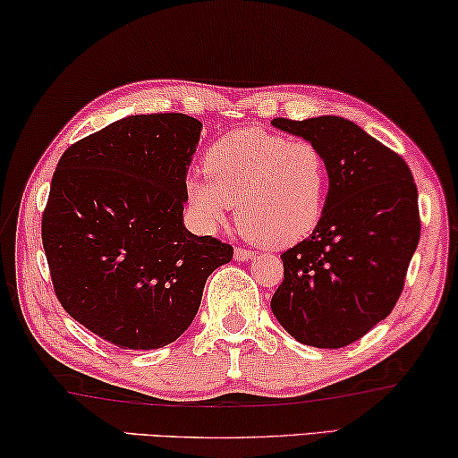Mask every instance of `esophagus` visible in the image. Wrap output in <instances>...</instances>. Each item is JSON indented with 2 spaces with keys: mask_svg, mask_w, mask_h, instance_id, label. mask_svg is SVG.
I'll return each instance as SVG.
<instances>
[{
  "mask_svg": "<svg viewBox=\"0 0 458 458\" xmlns=\"http://www.w3.org/2000/svg\"><path fill=\"white\" fill-rule=\"evenodd\" d=\"M234 259L236 261H250L252 252L247 249H234Z\"/></svg>",
  "mask_w": 458,
  "mask_h": 458,
  "instance_id": "1",
  "label": "esophagus"
}]
</instances>
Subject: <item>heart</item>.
Wrapping results in <instances>:
<instances>
[{
	"label": "heart",
	"instance_id": "heart-1",
	"mask_svg": "<svg viewBox=\"0 0 458 458\" xmlns=\"http://www.w3.org/2000/svg\"><path fill=\"white\" fill-rule=\"evenodd\" d=\"M206 176L185 182L189 209L203 230L228 220L265 249H290L318 228L329 193V164L317 143L259 127L222 135L203 158Z\"/></svg>",
	"mask_w": 458,
	"mask_h": 458
}]
</instances>
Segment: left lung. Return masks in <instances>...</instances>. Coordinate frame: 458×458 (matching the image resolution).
Here are the masks:
<instances>
[{
	"label": "left lung",
	"mask_w": 458,
	"mask_h": 458,
	"mask_svg": "<svg viewBox=\"0 0 458 458\" xmlns=\"http://www.w3.org/2000/svg\"><path fill=\"white\" fill-rule=\"evenodd\" d=\"M271 125L317 143L329 164L325 216L282 252L271 310L300 344L337 350L391 315L403 292L421 230L418 187L397 152L344 117Z\"/></svg>",
	"instance_id": "left-lung-1"
}]
</instances>
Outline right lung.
<instances>
[{
  "label": "right lung",
  "instance_id": "obj_1",
  "mask_svg": "<svg viewBox=\"0 0 458 458\" xmlns=\"http://www.w3.org/2000/svg\"><path fill=\"white\" fill-rule=\"evenodd\" d=\"M201 123L131 114L72 143L55 168L43 247L67 315L123 350L179 339L232 247L182 224Z\"/></svg>",
  "mask_w": 458,
  "mask_h": 458
}]
</instances>
